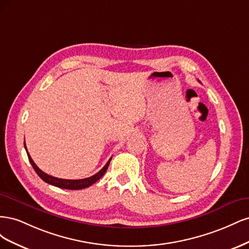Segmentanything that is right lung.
<instances>
[{
  "label": "right lung",
  "instance_id": "1",
  "mask_svg": "<svg viewBox=\"0 0 249 249\" xmlns=\"http://www.w3.org/2000/svg\"><path fill=\"white\" fill-rule=\"evenodd\" d=\"M25 148L27 150L26 143H25ZM27 155H28V158H29V161H30V163H31L34 170L36 171L37 175L40 177V178L42 180H44V182L50 184V185L62 188V189H69V190L84 189V188H87L89 186H91L92 184H94L95 182H97V180H99L105 175V172H106V170L108 169L110 161L112 159V158H110V160L106 163V165H105V166L99 172L95 173V175L92 176V177L82 178V179H64V178H55V177H52V176L48 175V173L43 172L42 170H40L38 167H37V165L34 163V161L32 160V158L30 157L28 150H27Z\"/></svg>",
  "mask_w": 249,
  "mask_h": 249
}]
</instances>
